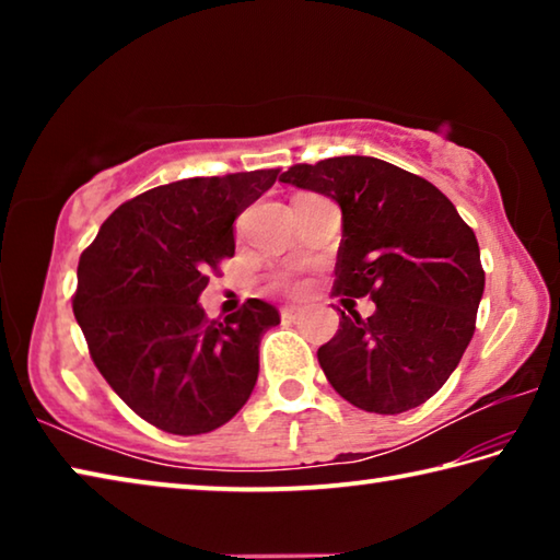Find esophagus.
Wrapping results in <instances>:
<instances>
[{"mask_svg":"<svg viewBox=\"0 0 560 560\" xmlns=\"http://www.w3.org/2000/svg\"><path fill=\"white\" fill-rule=\"evenodd\" d=\"M301 314L299 306H283L281 308V320H287V324H291V320H296Z\"/></svg>","mask_w":560,"mask_h":560,"instance_id":"34e87169","label":"esophagus"}]
</instances>
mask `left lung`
I'll return each mask as SVG.
<instances>
[{"instance_id": "1", "label": "left lung", "mask_w": 560, "mask_h": 560, "mask_svg": "<svg viewBox=\"0 0 560 560\" xmlns=\"http://www.w3.org/2000/svg\"><path fill=\"white\" fill-rule=\"evenodd\" d=\"M279 179L340 207L336 293L375 301L365 320L340 314L338 334L318 348L328 383L377 415L430 400L474 336L485 293L477 236L438 187L385 160L328 158Z\"/></svg>"}]
</instances>
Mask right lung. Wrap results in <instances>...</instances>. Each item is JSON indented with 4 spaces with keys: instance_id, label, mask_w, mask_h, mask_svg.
<instances>
[{
    "instance_id": "add662e5",
    "label": "right lung",
    "mask_w": 560,
    "mask_h": 560,
    "mask_svg": "<svg viewBox=\"0 0 560 560\" xmlns=\"http://www.w3.org/2000/svg\"><path fill=\"white\" fill-rule=\"evenodd\" d=\"M279 170L189 177L120 205L79 261L73 316L91 358L132 412L170 434H205L257 385L259 343L279 311L249 299L210 320L200 293L234 257V220Z\"/></svg>"
}]
</instances>
